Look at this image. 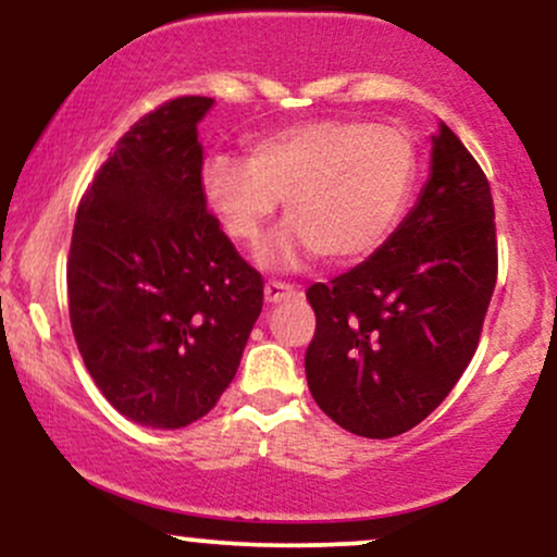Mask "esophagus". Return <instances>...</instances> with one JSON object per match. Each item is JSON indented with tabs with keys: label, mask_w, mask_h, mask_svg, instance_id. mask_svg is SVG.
<instances>
[{
	"label": "esophagus",
	"mask_w": 557,
	"mask_h": 557,
	"mask_svg": "<svg viewBox=\"0 0 557 557\" xmlns=\"http://www.w3.org/2000/svg\"><path fill=\"white\" fill-rule=\"evenodd\" d=\"M296 296V287L293 285H285V283H274V280H270V283L264 285V298L267 304H283V300L293 298Z\"/></svg>",
	"instance_id": "1"
}]
</instances>
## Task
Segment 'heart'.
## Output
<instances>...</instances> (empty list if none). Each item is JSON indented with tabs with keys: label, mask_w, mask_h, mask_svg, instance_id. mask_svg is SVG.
<instances>
[{
	"label": "heart",
	"mask_w": 557,
	"mask_h": 557,
	"mask_svg": "<svg viewBox=\"0 0 557 557\" xmlns=\"http://www.w3.org/2000/svg\"><path fill=\"white\" fill-rule=\"evenodd\" d=\"M419 157L406 133L356 120L285 127L246 162H203L201 196L233 240L257 243L283 198L287 222L257 253L267 270H296L319 253L356 264L389 238L411 201Z\"/></svg>",
	"instance_id": "1"
}]
</instances>
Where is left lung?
<instances>
[{
  "instance_id": "obj_1",
  "label": "left lung",
  "mask_w": 557,
  "mask_h": 557,
  "mask_svg": "<svg viewBox=\"0 0 557 557\" xmlns=\"http://www.w3.org/2000/svg\"><path fill=\"white\" fill-rule=\"evenodd\" d=\"M497 280L490 183L445 123L430 177L363 264L306 290L317 332L306 380L343 430L387 440L424 421L474 356Z\"/></svg>"
}]
</instances>
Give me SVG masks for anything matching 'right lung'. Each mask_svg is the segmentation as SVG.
Instances as JSON below:
<instances>
[{
	"label": "right lung",
	"mask_w": 557,
	"mask_h": 557,
	"mask_svg": "<svg viewBox=\"0 0 557 557\" xmlns=\"http://www.w3.org/2000/svg\"><path fill=\"white\" fill-rule=\"evenodd\" d=\"M181 96L140 117L96 172L75 214L70 324L96 387L123 417L181 430L209 413L261 314V274L201 196L198 123Z\"/></svg>",
	"instance_id": "1"
}]
</instances>
